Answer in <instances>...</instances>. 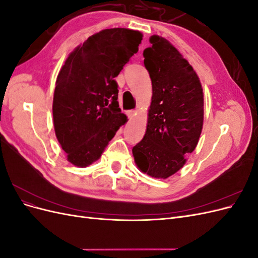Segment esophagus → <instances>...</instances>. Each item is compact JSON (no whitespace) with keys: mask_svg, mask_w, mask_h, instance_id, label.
Here are the masks:
<instances>
[{"mask_svg":"<svg viewBox=\"0 0 258 258\" xmlns=\"http://www.w3.org/2000/svg\"><path fill=\"white\" fill-rule=\"evenodd\" d=\"M137 113H138V111H137V110H130V111H128V112H127V115H128L129 118H131V117H134Z\"/></svg>","mask_w":258,"mask_h":258,"instance_id":"1","label":"esophagus"}]
</instances>
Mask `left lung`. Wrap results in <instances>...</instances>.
Segmentation results:
<instances>
[{
  "mask_svg": "<svg viewBox=\"0 0 258 258\" xmlns=\"http://www.w3.org/2000/svg\"><path fill=\"white\" fill-rule=\"evenodd\" d=\"M143 51L153 87L147 127L134 148L142 172L156 178L174 174L196 148L204 124V92L197 73L166 38L153 35Z\"/></svg>",
  "mask_w": 258,
  "mask_h": 258,
  "instance_id": "1",
  "label": "left lung"
}]
</instances>
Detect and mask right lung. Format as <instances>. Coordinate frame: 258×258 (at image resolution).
Returning <instances> with one entry per match:
<instances>
[{
    "mask_svg": "<svg viewBox=\"0 0 258 258\" xmlns=\"http://www.w3.org/2000/svg\"><path fill=\"white\" fill-rule=\"evenodd\" d=\"M139 31L114 28L91 35L69 54L53 92V127L68 160L87 167L98 160L127 116L115 77L139 50Z\"/></svg>",
    "mask_w": 258,
    "mask_h": 258,
    "instance_id": "obj_1",
    "label": "right lung"
}]
</instances>
